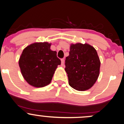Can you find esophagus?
Instances as JSON below:
<instances>
[{"label":"esophagus","mask_w":124,"mask_h":124,"mask_svg":"<svg viewBox=\"0 0 124 124\" xmlns=\"http://www.w3.org/2000/svg\"><path fill=\"white\" fill-rule=\"evenodd\" d=\"M64 63H65V59H61V65L63 66Z\"/></svg>","instance_id":"esophagus-1"}]
</instances>
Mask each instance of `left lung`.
Listing matches in <instances>:
<instances>
[{
	"label": "left lung",
	"mask_w": 124,
	"mask_h": 124,
	"mask_svg": "<svg viewBox=\"0 0 124 124\" xmlns=\"http://www.w3.org/2000/svg\"><path fill=\"white\" fill-rule=\"evenodd\" d=\"M101 62L96 50L87 43L71 44L66 58L65 71L69 84L78 91L91 88L100 75Z\"/></svg>",
	"instance_id": "8db88e82"
}]
</instances>
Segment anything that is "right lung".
<instances>
[{"mask_svg":"<svg viewBox=\"0 0 124 124\" xmlns=\"http://www.w3.org/2000/svg\"><path fill=\"white\" fill-rule=\"evenodd\" d=\"M51 43L35 42L24 48L19 60L21 73L28 84L42 87L50 84L61 60L50 49Z\"/></svg>","mask_w":124,"mask_h":124,"instance_id":"add662e5","label":"right lung"}]
</instances>
